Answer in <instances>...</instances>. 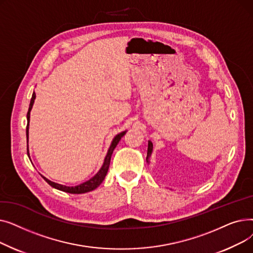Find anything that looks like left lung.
I'll return each mask as SVG.
<instances>
[{
    "label": "left lung",
    "instance_id": "left-lung-1",
    "mask_svg": "<svg viewBox=\"0 0 253 253\" xmlns=\"http://www.w3.org/2000/svg\"><path fill=\"white\" fill-rule=\"evenodd\" d=\"M152 151H153V143H152V141H150L149 140V145H148V156H147V161L149 160V158H150V156H151V154H152ZM149 162V161H148Z\"/></svg>",
    "mask_w": 253,
    "mask_h": 253
}]
</instances>
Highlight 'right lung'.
I'll use <instances>...</instances> for the list:
<instances>
[{
  "label": "right lung",
  "instance_id": "obj_1",
  "mask_svg": "<svg viewBox=\"0 0 253 253\" xmlns=\"http://www.w3.org/2000/svg\"><path fill=\"white\" fill-rule=\"evenodd\" d=\"M35 98H36V93L34 92L33 93V96H32V99H31V103H30V108H29V112H28V115H26V118H28V125H26V143L29 142V126H30V115H31V110L33 108V104H34V101H35ZM126 133V131H123L121 132V133L118 134L115 136V138L113 139L112 141V144L111 147L109 149V152L108 154H106L105 156V159H104V162H103V165L102 167L100 168V170L97 172V173L93 176L92 178H90L89 180L81 183V184H78L76 185V187H66V185H62V184H59V183H56V182H53L49 179H47L45 176H42L46 182H48L52 188H55L59 191H62V192H65V193H70V194H84V193H87V192H90V191H93L95 190L98 185L103 181L106 173H108V170H109V167H110V163H111V157H112V154L115 150V148L117 147V144L119 143L120 139H121ZM28 155L30 157V153H29V144H28Z\"/></svg>",
  "mask_w": 253,
  "mask_h": 253
}]
</instances>
